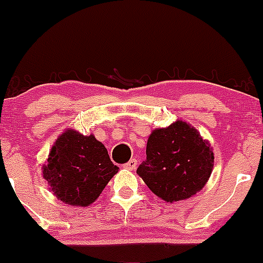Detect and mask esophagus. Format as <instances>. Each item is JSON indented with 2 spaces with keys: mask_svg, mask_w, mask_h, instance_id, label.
Here are the masks:
<instances>
[{
  "mask_svg": "<svg viewBox=\"0 0 263 263\" xmlns=\"http://www.w3.org/2000/svg\"><path fill=\"white\" fill-rule=\"evenodd\" d=\"M137 164H138V162H137V159H130L129 162H127L126 164H125V168L126 170H136V167H137Z\"/></svg>",
  "mask_w": 263,
  "mask_h": 263,
  "instance_id": "1",
  "label": "esophagus"
}]
</instances>
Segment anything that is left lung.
Segmentation results:
<instances>
[{
	"label": "left lung",
	"instance_id": "1",
	"mask_svg": "<svg viewBox=\"0 0 263 263\" xmlns=\"http://www.w3.org/2000/svg\"><path fill=\"white\" fill-rule=\"evenodd\" d=\"M213 152L195 127L175 121L153 130L146 146V160L137 174L167 203L184 200L201 191L213 170Z\"/></svg>",
	"mask_w": 263,
	"mask_h": 263
}]
</instances>
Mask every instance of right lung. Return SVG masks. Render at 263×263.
I'll return each mask as SVG.
<instances>
[{
	"label": "right lung",
	"mask_w": 263,
	"mask_h": 263,
	"mask_svg": "<svg viewBox=\"0 0 263 263\" xmlns=\"http://www.w3.org/2000/svg\"><path fill=\"white\" fill-rule=\"evenodd\" d=\"M42 171L59 200L87 206L100 196L118 167L111 163L108 150L93 134L83 136L68 129L58 137Z\"/></svg>",
	"instance_id": "add662e5"
}]
</instances>
